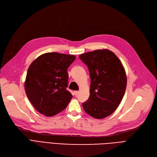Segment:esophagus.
Masks as SVG:
<instances>
[{
	"instance_id": "1",
	"label": "esophagus",
	"mask_w": 157,
	"mask_h": 157,
	"mask_svg": "<svg viewBox=\"0 0 157 157\" xmlns=\"http://www.w3.org/2000/svg\"><path fill=\"white\" fill-rule=\"evenodd\" d=\"M79 91H74V95L75 96V97H76V96H78V94H79Z\"/></svg>"
}]
</instances>
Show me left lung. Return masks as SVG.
Returning a JSON list of instances; mask_svg holds the SVG:
<instances>
[{
    "mask_svg": "<svg viewBox=\"0 0 157 157\" xmlns=\"http://www.w3.org/2000/svg\"><path fill=\"white\" fill-rule=\"evenodd\" d=\"M87 66L90 78V96L83 103L85 112L96 119H103L117 108L125 93L126 76L116 55L108 49L80 55Z\"/></svg>",
    "mask_w": 157,
    "mask_h": 157,
    "instance_id": "left-lung-1",
    "label": "left lung"
}]
</instances>
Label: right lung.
I'll list each match as a JSON object with an SVG mask.
<instances>
[{
	"label": "right lung",
	"mask_w": 157,
	"mask_h": 157,
	"mask_svg": "<svg viewBox=\"0 0 157 157\" xmlns=\"http://www.w3.org/2000/svg\"><path fill=\"white\" fill-rule=\"evenodd\" d=\"M75 59L73 55L47 53L30 65L25 83V92L40 113L51 117L67 107L72 98L67 89V71Z\"/></svg>",
	"instance_id": "add662e5"
}]
</instances>
